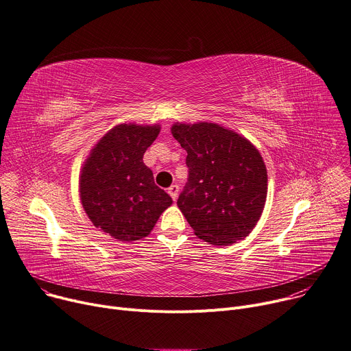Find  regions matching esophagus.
Returning <instances> with one entry per match:
<instances>
[{"mask_svg":"<svg viewBox=\"0 0 351 351\" xmlns=\"http://www.w3.org/2000/svg\"><path fill=\"white\" fill-rule=\"evenodd\" d=\"M178 191H180V188H178V185L177 184H173L170 188H169V195L173 198V201H177V198H178Z\"/></svg>","mask_w":351,"mask_h":351,"instance_id":"34e87169","label":"esophagus"}]
</instances>
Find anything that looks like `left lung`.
Here are the masks:
<instances>
[{"mask_svg": "<svg viewBox=\"0 0 351 351\" xmlns=\"http://www.w3.org/2000/svg\"><path fill=\"white\" fill-rule=\"evenodd\" d=\"M186 150L188 182L177 205L195 236L231 245L256 226L266 202L267 173L258 149L215 123L171 127Z\"/></svg>", "mask_w": 351, "mask_h": 351, "instance_id": "8db88e82", "label": "left lung"}]
</instances>
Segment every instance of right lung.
Returning a JSON list of instances; mask_svg holds the SVG:
<instances>
[{"instance_id": "right-lung-1", "label": "right lung", "mask_w": 351, "mask_h": 351, "mask_svg": "<svg viewBox=\"0 0 351 351\" xmlns=\"http://www.w3.org/2000/svg\"><path fill=\"white\" fill-rule=\"evenodd\" d=\"M159 132L158 124L115 125L95 145L82 167V206L97 228L119 241L147 237L173 204L143 163V153Z\"/></svg>"}]
</instances>
